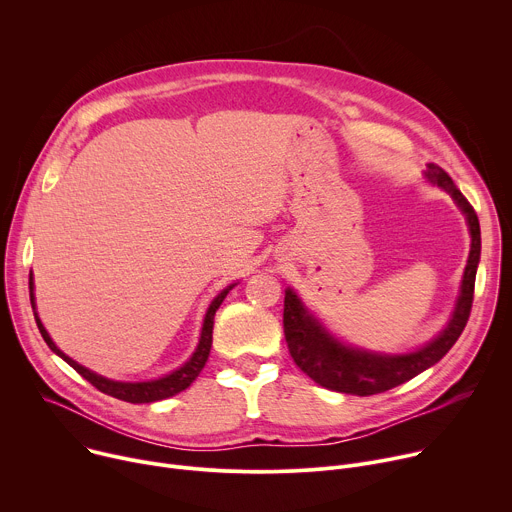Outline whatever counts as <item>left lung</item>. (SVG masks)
I'll list each match as a JSON object with an SVG mask.
<instances>
[{
  "mask_svg": "<svg viewBox=\"0 0 512 512\" xmlns=\"http://www.w3.org/2000/svg\"><path fill=\"white\" fill-rule=\"evenodd\" d=\"M425 176L429 178V182L452 194V198L458 202L468 218L472 235V249L452 320L440 336L417 352L401 356L373 354L340 344L322 328L318 320H314L306 312L294 291L287 289L283 300V334L289 354L312 381L326 389L358 397L385 393L433 367L437 360L446 356V352L456 344L462 330L466 328L474 302L476 267L480 261V223L476 210L458 190L448 172H444L440 166L429 164Z\"/></svg>",
  "mask_w": 512,
  "mask_h": 512,
  "instance_id": "obj_1",
  "label": "left lung"
}]
</instances>
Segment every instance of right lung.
I'll list each match as a JSON object with an SVG mask.
<instances>
[{
	"mask_svg": "<svg viewBox=\"0 0 512 512\" xmlns=\"http://www.w3.org/2000/svg\"><path fill=\"white\" fill-rule=\"evenodd\" d=\"M233 289V285H229L227 289H223L221 294H218L208 312H206V318H204V326H202V334H200V342H198V348L196 352L192 354V358L184 364V367H180L178 371L162 377V379H156V381H148V383H119V381H109V379H103L95 373H91L89 369L81 367L79 362H75L72 358H68L64 352H60L56 348V344L50 340L48 332L44 330L38 314H34L36 318V324H38V330L44 338V342L50 346L52 352H56L60 358H64L72 369H75L83 379H87L95 389H99L101 393L105 395H111L115 399H121V401H127V403H154V401H162V399H168L184 389H188L192 385V381H196V377L200 375V371L204 369V364L208 360V354H210V346H212V326H214V314L218 310V306L223 304V300L227 298L229 291ZM30 302L34 304V294H32V277H30ZM34 308V306H32Z\"/></svg>",
	"mask_w": 512,
	"mask_h": 512,
	"instance_id": "1",
	"label": "right lung"
}]
</instances>
